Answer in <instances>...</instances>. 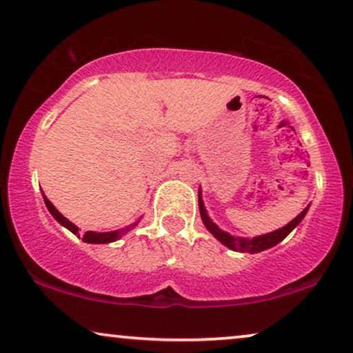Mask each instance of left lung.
Returning <instances> with one entry per match:
<instances>
[{"mask_svg":"<svg viewBox=\"0 0 353 353\" xmlns=\"http://www.w3.org/2000/svg\"><path fill=\"white\" fill-rule=\"evenodd\" d=\"M198 206H200V216H201L203 224H205L208 230H210L212 235L216 236V240H219L222 245L228 248V250L238 251V252H251V254L269 250V248H274L275 245H278V243L285 240V238L290 235V233L294 230L297 225L301 224V221L304 219L307 211H309V208H310V205L307 206L299 216H296L294 219H292L291 222H288L285 227L278 228V230H275V232L265 233V235H259V236H252V238H240V236L230 235L228 232H224L222 228L217 227L214 222L211 221V217L208 216V212H206L205 205H203L200 188H198Z\"/></svg>","mask_w":353,"mask_h":353,"instance_id":"obj_1","label":"left lung"}]
</instances>
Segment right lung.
Here are the masks:
<instances>
[{
	"label": "right lung",
	"instance_id": "obj_1",
	"mask_svg": "<svg viewBox=\"0 0 353 353\" xmlns=\"http://www.w3.org/2000/svg\"><path fill=\"white\" fill-rule=\"evenodd\" d=\"M41 193H43V190H41ZM43 200H44V205H46V208L49 210V212H51V214H52L54 219H56L61 225L68 228V230H70L72 233H75L77 236H79L78 227H77L75 224H73V222L68 221L67 217H63V216L61 214V212H59V211L56 210V206H54L52 203L48 200V196L44 195V193H43ZM141 219H142V217H139V221L134 222V224L128 225V227H125V228H120V230H113V232H86V233H84V235H83V241L92 243V245H102V243L117 241V240H120V238H121L123 235H126V233H128L129 230H132V228L136 227V225L139 224V222H141Z\"/></svg>",
	"mask_w": 353,
	"mask_h": 353
}]
</instances>
